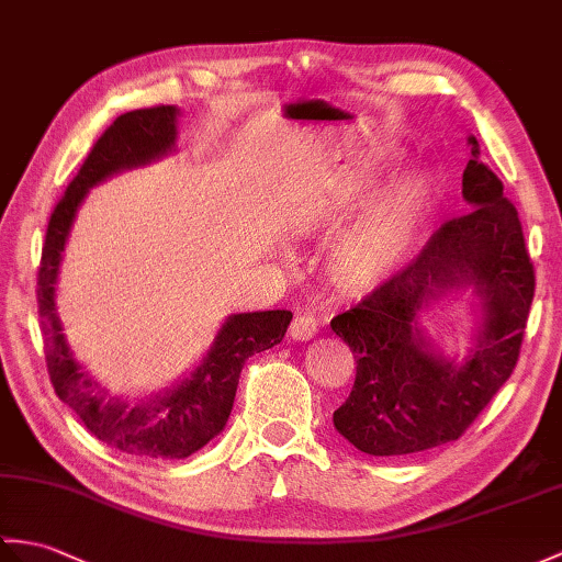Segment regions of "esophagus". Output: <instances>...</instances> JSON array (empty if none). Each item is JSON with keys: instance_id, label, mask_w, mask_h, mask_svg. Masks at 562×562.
<instances>
[{"instance_id": "obj_1", "label": "esophagus", "mask_w": 562, "mask_h": 562, "mask_svg": "<svg viewBox=\"0 0 562 562\" xmlns=\"http://www.w3.org/2000/svg\"><path fill=\"white\" fill-rule=\"evenodd\" d=\"M318 333V323L316 318L311 316V313H296L292 325H290V337L296 342H308L316 337Z\"/></svg>"}]
</instances>
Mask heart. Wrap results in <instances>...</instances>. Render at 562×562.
<instances>
[{"label": "heart", "instance_id": "1", "mask_svg": "<svg viewBox=\"0 0 562 562\" xmlns=\"http://www.w3.org/2000/svg\"><path fill=\"white\" fill-rule=\"evenodd\" d=\"M383 165L393 167L395 155ZM434 207L436 179L424 169L395 179L333 251L330 272L337 286L359 292L393 272L434 215Z\"/></svg>", "mask_w": 562, "mask_h": 562}]
</instances>
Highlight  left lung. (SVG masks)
Segmentation results:
<instances>
[{"mask_svg":"<svg viewBox=\"0 0 562 562\" xmlns=\"http://www.w3.org/2000/svg\"><path fill=\"white\" fill-rule=\"evenodd\" d=\"M472 160L462 199L472 211L446 222L407 268L330 321L357 359V381L333 414L337 434L373 458H404L458 440L510 378L529 306L533 266L503 181ZM473 294L475 345L464 360L441 355L420 325L440 297Z\"/></svg>","mask_w":562,"mask_h":562,"instance_id":"1","label":"left lung"}]
</instances>
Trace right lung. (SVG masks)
<instances>
[{
    "instance_id": "obj_1",
    "label": "right lung",
    "mask_w": 562,
    "mask_h": 562,
    "mask_svg": "<svg viewBox=\"0 0 562 562\" xmlns=\"http://www.w3.org/2000/svg\"><path fill=\"white\" fill-rule=\"evenodd\" d=\"M177 116L179 108L175 104L116 116L52 213L37 270V313L45 337L47 373L57 397L69 404L104 446L148 460H184L222 434L237 395L244 361L280 345L292 321L290 311L234 313L222 323L199 367L172 387L140 402L110 395L76 361L67 335L61 333L55 284L78 207L100 181L172 153Z\"/></svg>"
}]
</instances>
